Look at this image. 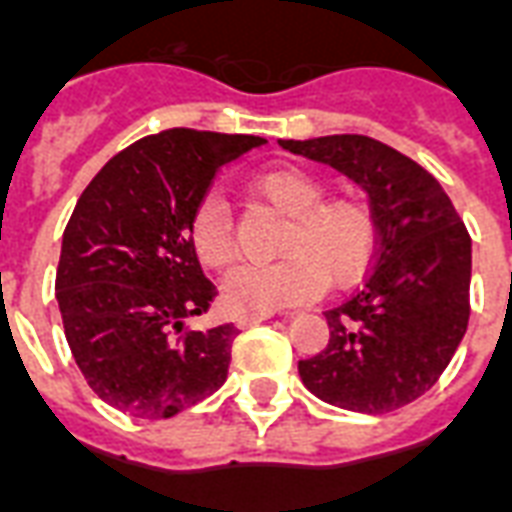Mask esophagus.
<instances>
[{
	"label": "esophagus",
	"instance_id": "34e87169",
	"mask_svg": "<svg viewBox=\"0 0 512 512\" xmlns=\"http://www.w3.org/2000/svg\"><path fill=\"white\" fill-rule=\"evenodd\" d=\"M272 313H240L237 315V326L240 329H248V326H256L261 321H270Z\"/></svg>",
	"mask_w": 512,
	"mask_h": 512
}]
</instances>
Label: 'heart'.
Listing matches in <instances>:
<instances>
[{"label": "heart", "mask_w": 512, "mask_h": 512, "mask_svg": "<svg viewBox=\"0 0 512 512\" xmlns=\"http://www.w3.org/2000/svg\"><path fill=\"white\" fill-rule=\"evenodd\" d=\"M251 191L283 215L275 264H240L226 272L221 291L237 313H275L280 307L313 299L326 278L348 286L364 275L375 256L378 224L370 205L356 197L324 199V180L302 167H272L259 172ZM191 245L199 261L221 270L234 259L232 215L224 197L207 194L191 213Z\"/></svg>", "instance_id": "obj_1"}]
</instances>
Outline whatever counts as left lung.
Segmentation results:
<instances>
[{
    "label": "left lung",
    "mask_w": 512,
    "mask_h": 512,
    "mask_svg": "<svg viewBox=\"0 0 512 512\" xmlns=\"http://www.w3.org/2000/svg\"><path fill=\"white\" fill-rule=\"evenodd\" d=\"M359 183L378 224L364 286L326 310L329 343L299 361L315 397L353 413H391L437 383L470 321L472 240L421 164L364 134L278 140Z\"/></svg>",
    "instance_id": "8db88e82"
}]
</instances>
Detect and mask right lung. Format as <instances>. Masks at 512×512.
Instances as JSON below:
<instances>
[{"label": "right lung", "mask_w": 512, "mask_h": 512, "mask_svg": "<svg viewBox=\"0 0 512 512\" xmlns=\"http://www.w3.org/2000/svg\"><path fill=\"white\" fill-rule=\"evenodd\" d=\"M253 134L167 129L115 153L80 194L56 270L69 351L99 399L172 418L224 386L237 326L186 329L218 294L191 245V213Z\"/></svg>", "instance_id": "obj_1"}]
</instances>
